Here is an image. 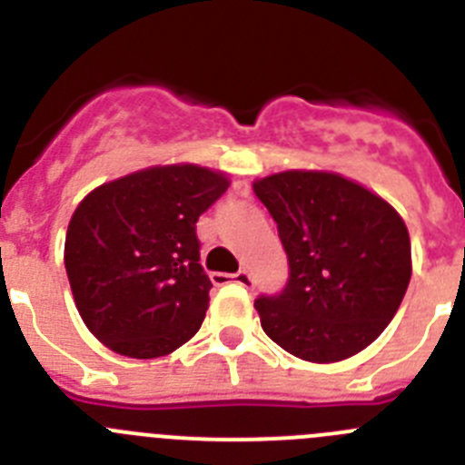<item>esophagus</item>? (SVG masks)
Listing matches in <instances>:
<instances>
[{
  "mask_svg": "<svg viewBox=\"0 0 465 465\" xmlns=\"http://www.w3.org/2000/svg\"><path fill=\"white\" fill-rule=\"evenodd\" d=\"M212 282L213 283H230V282H235V283H240V286H244V289H252L253 286V279H252V274L246 272V270H240V272H235V274H225V272H213L212 274Z\"/></svg>",
  "mask_w": 465,
  "mask_h": 465,
  "instance_id": "esophagus-1",
  "label": "esophagus"
}]
</instances>
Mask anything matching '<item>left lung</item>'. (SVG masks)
Returning <instances> with one entry per match:
<instances>
[{"mask_svg": "<svg viewBox=\"0 0 465 465\" xmlns=\"http://www.w3.org/2000/svg\"><path fill=\"white\" fill-rule=\"evenodd\" d=\"M289 256V283L253 302L268 338L310 363H335L381 335L412 277L410 232L384 197L323 170L253 182Z\"/></svg>", "mask_w": 465, "mask_h": 465, "instance_id": "1", "label": "left lung"}]
</instances>
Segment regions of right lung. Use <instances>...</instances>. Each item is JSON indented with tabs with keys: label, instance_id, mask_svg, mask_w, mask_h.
I'll return each instance as SVG.
<instances>
[{
	"label": "right lung",
	"instance_id": "right-lung-1",
	"mask_svg": "<svg viewBox=\"0 0 465 465\" xmlns=\"http://www.w3.org/2000/svg\"><path fill=\"white\" fill-rule=\"evenodd\" d=\"M228 186L225 172L176 163L106 182L81 200L64 268L81 319L104 347L158 359L200 331L212 282L195 223Z\"/></svg>",
	"mask_w": 465,
	"mask_h": 465
}]
</instances>
